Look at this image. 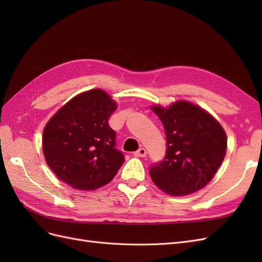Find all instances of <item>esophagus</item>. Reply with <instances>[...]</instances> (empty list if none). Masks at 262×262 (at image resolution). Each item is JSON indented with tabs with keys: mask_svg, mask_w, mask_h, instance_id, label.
<instances>
[{
	"mask_svg": "<svg viewBox=\"0 0 262 262\" xmlns=\"http://www.w3.org/2000/svg\"><path fill=\"white\" fill-rule=\"evenodd\" d=\"M133 155L137 156V157H145L146 156V149L144 147H141L138 150H136V152L133 153Z\"/></svg>",
	"mask_w": 262,
	"mask_h": 262,
	"instance_id": "1",
	"label": "esophagus"
}]
</instances>
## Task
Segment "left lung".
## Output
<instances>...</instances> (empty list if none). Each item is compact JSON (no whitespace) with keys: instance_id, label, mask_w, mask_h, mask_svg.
<instances>
[{"instance_id":"8db88e82","label":"left lung","mask_w":262,"mask_h":262,"mask_svg":"<svg viewBox=\"0 0 262 262\" xmlns=\"http://www.w3.org/2000/svg\"><path fill=\"white\" fill-rule=\"evenodd\" d=\"M164 125L167 150L164 161L149 169L154 184L175 196L207 186L226 155L223 126L207 110L188 100L168 107L150 106Z\"/></svg>"}]
</instances>
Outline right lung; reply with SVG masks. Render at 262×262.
<instances>
[{"instance_id": "1", "label": "right lung", "mask_w": 262, "mask_h": 262, "mask_svg": "<svg viewBox=\"0 0 262 262\" xmlns=\"http://www.w3.org/2000/svg\"><path fill=\"white\" fill-rule=\"evenodd\" d=\"M117 107L108 93L94 89L70 99L47 122L45 160L60 180L91 191L114 179L124 162L115 148L116 132L108 124Z\"/></svg>"}]
</instances>
